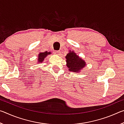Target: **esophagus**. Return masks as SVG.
<instances>
[{
    "label": "esophagus",
    "instance_id": "34e87169",
    "mask_svg": "<svg viewBox=\"0 0 124 124\" xmlns=\"http://www.w3.org/2000/svg\"><path fill=\"white\" fill-rule=\"evenodd\" d=\"M54 54H60V51H58V50H56V51H54Z\"/></svg>",
    "mask_w": 124,
    "mask_h": 124
}]
</instances>
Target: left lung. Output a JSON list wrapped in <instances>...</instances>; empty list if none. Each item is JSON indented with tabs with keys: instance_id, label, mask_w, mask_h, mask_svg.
I'll use <instances>...</instances> for the list:
<instances>
[{
	"instance_id": "1",
	"label": "left lung",
	"mask_w": 124,
	"mask_h": 124,
	"mask_svg": "<svg viewBox=\"0 0 124 124\" xmlns=\"http://www.w3.org/2000/svg\"><path fill=\"white\" fill-rule=\"evenodd\" d=\"M66 58L67 59V66L69 68V70L72 72H78L85 66V61L73 51H70V53L67 54Z\"/></svg>"
}]
</instances>
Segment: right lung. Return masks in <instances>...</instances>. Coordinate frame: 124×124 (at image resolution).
<instances>
[{"mask_svg": "<svg viewBox=\"0 0 124 124\" xmlns=\"http://www.w3.org/2000/svg\"><path fill=\"white\" fill-rule=\"evenodd\" d=\"M51 52H47L45 51L44 52H41L39 54L38 56V63H41L43 61V60H44V58L46 57L47 54H50Z\"/></svg>", "mask_w": 124, "mask_h": 124, "instance_id": "obj_1", "label": "right lung"}]
</instances>
